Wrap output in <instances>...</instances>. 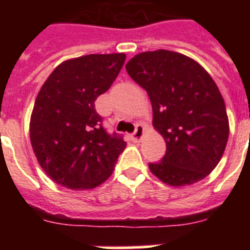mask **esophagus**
I'll return each instance as SVG.
<instances>
[{
	"instance_id": "esophagus-1",
	"label": "esophagus",
	"mask_w": 250,
	"mask_h": 250,
	"mask_svg": "<svg viewBox=\"0 0 250 250\" xmlns=\"http://www.w3.org/2000/svg\"><path fill=\"white\" fill-rule=\"evenodd\" d=\"M144 132H145L144 125H137L136 128H135V132L132 133L133 139H135V140H136V141L141 140V139H143V136H144Z\"/></svg>"
}]
</instances>
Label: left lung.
<instances>
[{"label":"left lung","instance_id":"left-lung-1","mask_svg":"<svg viewBox=\"0 0 250 250\" xmlns=\"http://www.w3.org/2000/svg\"><path fill=\"white\" fill-rule=\"evenodd\" d=\"M125 70L150 98L153 125L166 141L161 162L149 164L172 187L189 186L215 168L229 140V118L217 84L189 57L160 49L137 54Z\"/></svg>","mask_w":250,"mask_h":250}]
</instances>
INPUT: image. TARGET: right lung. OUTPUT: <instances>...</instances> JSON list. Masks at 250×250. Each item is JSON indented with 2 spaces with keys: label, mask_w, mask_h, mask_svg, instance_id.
I'll list each match as a JSON object with an SVG mask.
<instances>
[{
  "label": "right lung",
  "mask_w": 250,
  "mask_h": 250,
  "mask_svg": "<svg viewBox=\"0 0 250 250\" xmlns=\"http://www.w3.org/2000/svg\"><path fill=\"white\" fill-rule=\"evenodd\" d=\"M125 54H89L64 61L41 86L29 137L49 178L70 189H92L113 174L125 148L123 136L106 132L94 101L123 67Z\"/></svg>",
  "instance_id": "add662e5"
}]
</instances>
